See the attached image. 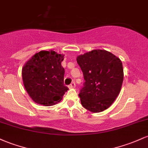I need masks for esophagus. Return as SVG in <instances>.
Segmentation results:
<instances>
[{
    "label": "esophagus",
    "mask_w": 148,
    "mask_h": 148,
    "mask_svg": "<svg viewBox=\"0 0 148 148\" xmlns=\"http://www.w3.org/2000/svg\"><path fill=\"white\" fill-rule=\"evenodd\" d=\"M75 87H76V84H75V82H73L70 84V85L69 86V88H75Z\"/></svg>",
    "instance_id": "obj_1"
}]
</instances>
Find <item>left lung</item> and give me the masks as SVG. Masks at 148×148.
<instances>
[{"instance_id": "1", "label": "left lung", "mask_w": 148, "mask_h": 148, "mask_svg": "<svg viewBox=\"0 0 148 148\" xmlns=\"http://www.w3.org/2000/svg\"><path fill=\"white\" fill-rule=\"evenodd\" d=\"M85 83L79 96L84 108L93 113L110 108L119 95L124 80L121 60L105 50L78 56Z\"/></svg>"}]
</instances>
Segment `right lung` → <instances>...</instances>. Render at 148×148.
<instances>
[{"label":"right lung","mask_w":148,"mask_h":148,"mask_svg":"<svg viewBox=\"0 0 148 148\" xmlns=\"http://www.w3.org/2000/svg\"><path fill=\"white\" fill-rule=\"evenodd\" d=\"M64 55L53 50L34 55L22 67L24 86L36 103L50 106L59 103L68 88L64 86Z\"/></svg>","instance_id":"obj_1"}]
</instances>
